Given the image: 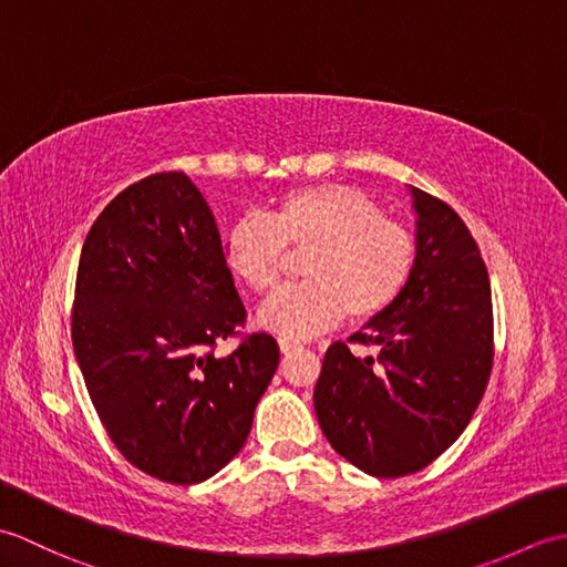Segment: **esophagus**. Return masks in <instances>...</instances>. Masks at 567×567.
I'll use <instances>...</instances> for the list:
<instances>
[{
  "instance_id": "obj_1",
  "label": "esophagus",
  "mask_w": 567,
  "mask_h": 567,
  "mask_svg": "<svg viewBox=\"0 0 567 567\" xmlns=\"http://www.w3.org/2000/svg\"><path fill=\"white\" fill-rule=\"evenodd\" d=\"M299 348H302V343L290 341V339H280V351H282L285 355L292 353V351H299Z\"/></svg>"
}]
</instances>
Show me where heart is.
I'll list each match as a JSON object with an SVG mask.
<instances>
[{
  "mask_svg": "<svg viewBox=\"0 0 567 567\" xmlns=\"http://www.w3.org/2000/svg\"><path fill=\"white\" fill-rule=\"evenodd\" d=\"M221 246L228 270L252 292L280 280L285 247L307 252V282L285 287L258 309L260 327L290 341L329 331L346 315H380L400 297L416 260L409 228L382 216L363 192L336 183L287 192L265 219L240 216L226 226Z\"/></svg>",
  "mask_w": 567,
  "mask_h": 567,
  "instance_id": "1",
  "label": "heart"
}]
</instances>
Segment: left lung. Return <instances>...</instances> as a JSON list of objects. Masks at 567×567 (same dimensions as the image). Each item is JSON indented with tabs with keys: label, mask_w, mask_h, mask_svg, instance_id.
Returning a JSON list of instances; mask_svg holds the SVG:
<instances>
[{
	"label": "left lung",
	"mask_w": 567,
	"mask_h": 567,
	"mask_svg": "<svg viewBox=\"0 0 567 567\" xmlns=\"http://www.w3.org/2000/svg\"><path fill=\"white\" fill-rule=\"evenodd\" d=\"M416 260L394 302L323 355L315 409L323 436L372 477L426 467L455 443L492 368L489 277L475 238L449 204L409 185Z\"/></svg>",
	"instance_id": "8db88e82"
}]
</instances>
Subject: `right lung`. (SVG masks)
Returning <instances> with one entry per match:
<instances>
[{
	"label": "right lung",
	"instance_id": "right-lung-1",
	"mask_svg": "<svg viewBox=\"0 0 567 567\" xmlns=\"http://www.w3.org/2000/svg\"><path fill=\"white\" fill-rule=\"evenodd\" d=\"M244 321L214 214L185 173L151 175L106 204L80 252L72 346L128 463L195 485L244 449L280 363L268 333L207 353Z\"/></svg>",
	"mask_w": 567,
	"mask_h": 567
}]
</instances>
